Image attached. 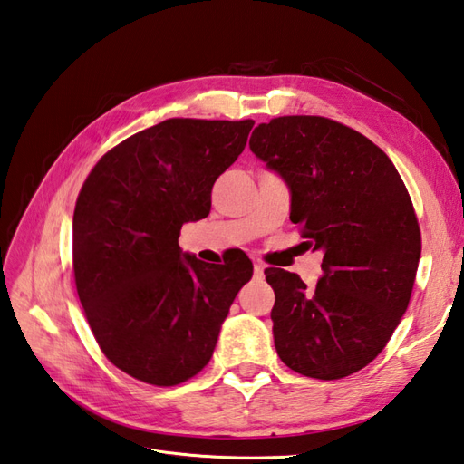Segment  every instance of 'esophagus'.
<instances>
[{
	"mask_svg": "<svg viewBox=\"0 0 464 464\" xmlns=\"http://www.w3.org/2000/svg\"><path fill=\"white\" fill-rule=\"evenodd\" d=\"M265 275V265L263 263H255V276H263Z\"/></svg>",
	"mask_w": 464,
	"mask_h": 464,
	"instance_id": "1",
	"label": "esophagus"
}]
</instances>
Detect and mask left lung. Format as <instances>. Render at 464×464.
<instances>
[{
  "mask_svg": "<svg viewBox=\"0 0 464 464\" xmlns=\"http://www.w3.org/2000/svg\"><path fill=\"white\" fill-rule=\"evenodd\" d=\"M290 189V221L324 253L322 278L266 268L275 347L292 371L337 380L386 347L406 314L421 255L413 206L372 140L315 115L276 117L248 140Z\"/></svg>",
  "mask_w": 464,
  "mask_h": 464,
  "instance_id": "left-lung-1",
  "label": "left lung"
}]
</instances>
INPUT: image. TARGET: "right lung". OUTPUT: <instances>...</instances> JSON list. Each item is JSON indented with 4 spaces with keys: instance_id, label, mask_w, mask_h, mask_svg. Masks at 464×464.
Here are the masks:
<instances>
[{
    "instance_id": "add662e5",
    "label": "right lung",
    "mask_w": 464,
    "mask_h": 464,
    "mask_svg": "<svg viewBox=\"0 0 464 464\" xmlns=\"http://www.w3.org/2000/svg\"><path fill=\"white\" fill-rule=\"evenodd\" d=\"M253 125L166 119L111 149L82 186L72 221L80 304L103 354L142 382L198 374L253 276L243 251L209 265L178 245L184 223L209 216L211 188Z\"/></svg>"
}]
</instances>
